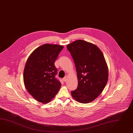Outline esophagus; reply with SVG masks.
Listing matches in <instances>:
<instances>
[{"label": "esophagus", "instance_id": "obj_1", "mask_svg": "<svg viewBox=\"0 0 133 133\" xmlns=\"http://www.w3.org/2000/svg\"><path fill=\"white\" fill-rule=\"evenodd\" d=\"M62 80H63V81H64V82H66L67 81V77L65 76V77H64V78L62 79Z\"/></svg>", "mask_w": 133, "mask_h": 133}]
</instances>
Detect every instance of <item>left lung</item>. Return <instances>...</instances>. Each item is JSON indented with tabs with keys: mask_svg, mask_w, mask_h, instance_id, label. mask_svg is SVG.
Segmentation results:
<instances>
[{
	"mask_svg": "<svg viewBox=\"0 0 133 133\" xmlns=\"http://www.w3.org/2000/svg\"><path fill=\"white\" fill-rule=\"evenodd\" d=\"M75 62L78 78L72 97L81 103L94 101L107 84L108 69L103 54L97 45L77 40L67 45Z\"/></svg>",
	"mask_w": 133,
	"mask_h": 133,
	"instance_id": "1",
	"label": "left lung"
}]
</instances>
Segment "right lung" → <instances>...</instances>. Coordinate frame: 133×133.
Wrapping results in <instances>:
<instances>
[{"mask_svg": "<svg viewBox=\"0 0 133 133\" xmlns=\"http://www.w3.org/2000/svg\"><path fill=\"white\" fill-rule=\"evenodd\" d=\"M63 45L45 44L36 49L27 59L23 81L28 92L36 100L46 103L54 98L61 87L55 76L54 63Z\"/></svg>", "mask_w": 133, "mask_h": 133, "instance_id": "right-lung-1", "label": "right lung"}]
</instances>
